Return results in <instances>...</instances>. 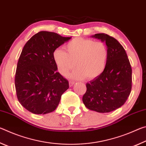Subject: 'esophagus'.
<instances>
[{
    "instance_id": "obj_1",
    "label": "esophagus",
    "mask_w": 146,
    "mask_h": 146,
    "mask_svg": "<svg viewBox=\"0 0 146 146\" xmlns=\"http://www.w3.org/2000/svg\"><path fill=\"white\" fill-rule=\"evenodd\" d=\"M75 82H73V81H70L69 82V85H70V87H71V86H73L74 84H75Z\"/></svg>"
}]
</instances>
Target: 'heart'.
Segmentation results:
<instances>
[{
	"label": "heart",
	"instance_id": "b5f03b06",
	"mask_svg": "<svg viewBox=\"0 0 146 146\" xmlns=\"http://www.w3.org/2000/svg\"><path fill=\"white\" fill-rule=\"evenodd\" d=\"M66 52L60 48L53 53V60L58 72L67 76L75 67L77 68L70 75L75 79L87 78L92 80L104 71L108 50L106 44L92 39L75 38L65 46Z\"/></svg>",
	"mask_w": 146,
	"mask_h": 146
}]
</instances>
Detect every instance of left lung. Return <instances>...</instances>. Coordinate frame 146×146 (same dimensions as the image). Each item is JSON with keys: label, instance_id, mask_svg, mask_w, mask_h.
<instances>
[{"label": "left lung", "instance_id": "obj_1", "mask_svg": "<svg viewBox=\"0 0 146 146\" xmlns=\"http://www.w3.org/2000/svg\"><path fill=\"white\" fill-rule=\"evenodd\" d=\"M106 42L108 60L103 73L86 84L82 101L86 108L98 113H109L126 102L131 91L132 69L123 46L105 33L94 35Z\"/></svg>", "mask_w": 146, "mask_h": 146}]
</instances>
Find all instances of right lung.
Instances as JSON below:
<instances>
[{
  "label": "right lung",
  "mask_w": 146,
  "mask_h": 146,
  "mask_svg": "<svg viewBox=\"0 0 146 146\" xmlns=\"http://www.w3.org/2000/svg\"><path fill=\"white\" fill-rule=\"evenodd\" d=\"M71 38L42 31L24 45L17 63L15 85L19 102L31 113L44 115L55 111L69 88L68 80L56 71L53 53Z\"/></svg>",
  "instance_id": "add662e5"
}]
</instances>
